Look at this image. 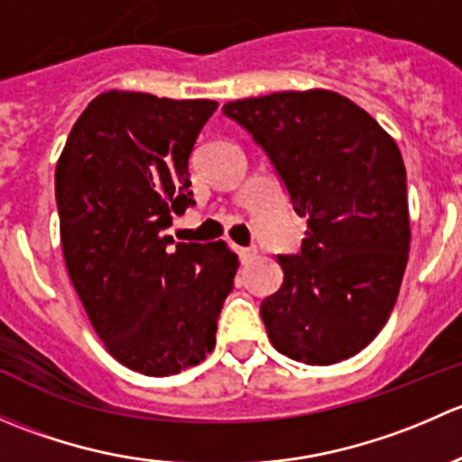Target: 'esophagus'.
Listing matches in <instances>:
<instances>
[{
    "label": "esophagus",
    "instance_id": "esophagus-1",
    "mask_svg": "<svg viewBox=\"0 0 462 462\" xmlns=\"http://www.w3.org/2000/svg\"><path fill=\"white\" fill-rule=\"evenodd\" d=\"M236 253H239V259L244 261V263H248L250 259H254L257 250H254V248H236Z\"/></svg>",
    "mask_w": 462,
    "mask_h": 462
}]
</instances>
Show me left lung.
Returning <instances> with one entry per match:
<instances>
[{"instance_id":"1","label":"left lung","mask_w":462,"mask_h":462,"mask_svg":"<svg viewBox=\"0 0 462 462\" xmlns=\"http://www.w3.org/2000/svg\"><path fill=\"white\" fill-rule=\"evenodd\" d=\"M253 134L306 218L300 254L261 301L273 346L335 365L369 346L398 300L409 259L407 171L393 138L362 106L326 88L223 105Z\"/></svg>"}]
</instances>
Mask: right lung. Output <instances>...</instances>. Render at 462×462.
<instances>
[{"instance_id":"right-lung-1","label":"right lung","mask_w":462,"mask_h":462,"mask_svg":"<svg viewBox=\"0 0 462 462\" xmlns=\"http://www.w3.org/2000/svg\"><path fill=\"white\" fill-rule=\"evenodd\" d=\"M214 100L105 91L88 102L55 167L69 277L106 351L162 377L199 365L239 257L223 241L174 244L165 227L194 205L188 161Z\"/></svg>"}]
</instances>
